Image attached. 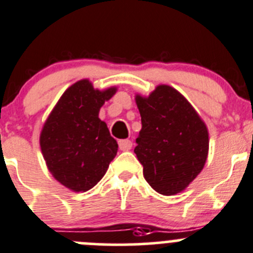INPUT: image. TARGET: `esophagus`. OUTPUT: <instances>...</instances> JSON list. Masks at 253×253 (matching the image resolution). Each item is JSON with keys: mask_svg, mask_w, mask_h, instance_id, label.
Listing matches in <instances>:
<instances>
[{"mask_svg": "<svg viewBox=\"0 0 253 253\" xmlns=\"http://www.w3.org/2000/svg\"><path fill=\"white\" fill-rule=\"evenodd\" d=\"M118 144H119V149H121L122 151H129L132 146V142L130 141V140H119Z\"/></svg>", "mask_w": 253, "mask_h": 253, "instance_id": "esophagus-1", "label": "esophagus"}]
</instances>
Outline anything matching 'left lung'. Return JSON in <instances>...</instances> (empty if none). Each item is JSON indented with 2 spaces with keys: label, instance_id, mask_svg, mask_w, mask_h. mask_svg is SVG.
Masks as SVG:
<instances>
[{
  "label": "left lung",
  "instance_id": "1",
  "mask_svg": "<svg viewBox=\"0 0 253 253\" xmlns=\"http://www.w3.org/2000/svg\"><path fill=\"white\" fill-rule=\"evenodd\" d=\"M141 130L134 149L145 179L160 194L184 191L206 165L209 132L183 94L159 84L147 97L136 94Z\"/></svg>",
  "mask_w": 253,
  "mask_h": 253
}]
</instances>
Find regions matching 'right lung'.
Wrapping results in <instances>:
<instances>
[{"mask_svg": "<svg viewBox=\"0 0 253 253\" xmlns=\"http://www.w3.org/2000/svg\"><path fill=\"white\" fill-rule=\"evenodd\" d=\"M117 87L94 88L80 80L62 93L41 132V149L47 169L72 192L93 188L116 157L118 144L98 117Z\"/></svg>", "mask_w": 253, "mask_h": 253, "instance_id": "obj_1", "label": "right lung"}]
</instances>
